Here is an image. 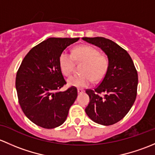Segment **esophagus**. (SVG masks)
<instances>
[{
  "label": "esophagus",
  "instance_id": "obj_1",
  "mask_svg": "<svg viewBox=\"0 0 155 155\" xmlns=\"http://www.w3.org/2000/svg\"><path fill=\"white\" fill-rule=\"evenodd\" d=\"M84 92V89H78V94H81V93H83V92Z\"/></svg>",
  "mask_w": 155,
  "mask_h": 155
}]
</instances>
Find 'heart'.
<instances>
[{"label":"heart","mask_w":155,"mask_h":155,"mask_svg":"<svg viewBox=\"0 0 155 155\" xmlns=\"http://www.w3.org/2000/svg\"><path fill=\"white\" fill-rule=\"evenodd\" d=\"M74 60L84 63L81 68V74H74L67 80L68 86L84 88L93 80L95 82L101 81L107 71L109 62L106 56L100 54L99 51L91 45L78 46L72 54L67 51L62 52L59 57L60 70L64 75L68 76L73 71Z\"/></svg>","instance_id":"heart-1"}]
</instances>
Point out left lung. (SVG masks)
Segmentation results:
<instances>
[{
	"instance_id": "left-lung-1",
	"label": "left lung",
	"mask_w": 155,
	"mask_h": 155,
	"mask_svg": "<svg viewBox=\"0 0 155 155\" xmlns=\"http://www.w3.org/2000/svg\"><path fill=\"white\" fill-rule=\"evenodd\" d=\"M84 41L100 48L109 62L107 71L95 89L86 91L89 103L87 116L95 123L111 125L126 116L137 97L138 75L128 53L112 40L104 37H84Z\"/></svg>"
}]
</instances>
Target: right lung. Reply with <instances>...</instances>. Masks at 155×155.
Wrapping results in <instances>:
<instances>
[{"instance_id":"right-lung-1","label":"right lung","mask_w":155,"mask_h":155,"mask_svg":"<svg viewBox=\"0 0 155 155\" xmlns=\"http://www.w3.org/2000/svg\"><path fill=\"white\" fill-rule=\"evenodd\" d=\"M80 38H48L31 49L22 60L15 79V89L25 116L36 125L47 129L64 123L77 98L75 87L58 89L66 84L59 57Z\"/></svg>"}]
</instances>
